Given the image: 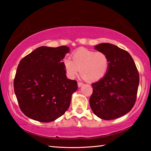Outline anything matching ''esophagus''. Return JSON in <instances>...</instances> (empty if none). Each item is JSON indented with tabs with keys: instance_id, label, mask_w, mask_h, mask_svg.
Here are the masks:
<instances>
[{
	"instance_id": "1",
	"label": "esophagus",
	"mask_w": 151,
	"mask_h": 151,
	"mask_svg": "<svg viewBox=\"0 0 151 151\" xmlns=\"http://www.w3.org/2000/svg\"><path fill=\"white\" fill-rule=\"evenodd\" d=\"M83 85V83L82 82H78V87H81V86Z\"/></svg>"
}]
</instances>
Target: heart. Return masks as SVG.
Wrapping results in <instances>:
<instances>
[{
    "instance_id": "b5f03b06",
    "label": "heart",
    "mask_w": 151,
    "mask_h": 151,
    "mask_svg": "<svg viewBox=\"0 0 151 151\" xmlns=\"http://www.w3.org/2000/svg\"><path fill=\"white\" fill-rule=\"evenodd\" d=\"M73 60L65 58L63 60L64 68L70 78H75L81 75L88 82L93 83L101 80L109 68L110 60L106 53L79 48L72 54Z\"/></svg>"
}]
</instances>
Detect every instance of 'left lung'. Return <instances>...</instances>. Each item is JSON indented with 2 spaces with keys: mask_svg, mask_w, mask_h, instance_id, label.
Here are the masks:
<instances>
[{
  "mask_svg": "<svg viewBox=\"0 0 151 151\" xmlns=\"http://www.w3.org/2000/svg\"><path fill=\"white\" fill-rule=\"evenodd\" d=\"M106 53L110 60L106 75L92 85L90 106L94 114L104 120L119 118L129 112L137 100L139 74L131 55L110 43L94 47Z\"/></svg>",
  "mask_w": 151,
  "mask_h": 151,
  "instance_id": "left-lung-1",
  "label": "left lung"
}]
</instances>
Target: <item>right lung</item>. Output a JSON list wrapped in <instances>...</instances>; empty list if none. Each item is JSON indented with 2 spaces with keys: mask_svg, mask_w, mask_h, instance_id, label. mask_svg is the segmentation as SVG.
<instances>
[{
  "mask_svg": "<svg viewBox=\"0 0 151 151\" xmlns=\"http://www.w3.org/2000/svg\"><path fill=\"white\" fill-rule=\"evenodd\" d=\"M68 52L66 46L40 47L20 61L14 91L20 110L30 119L49 122L69 107L78 85L66 76L63 59Z\"/></svg>",
  "mask_w": 151,
  "mask_h": 151,
  "instance_id": "add662e5",
  "label": "right lung"
}]
</instances>
